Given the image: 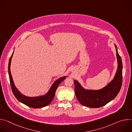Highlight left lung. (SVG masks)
<instances>
[{
	"label": "left lung",
	"instance_id": "1",
	"mask_svg": "<svg viewBox=\"0 0 132 132\" xmlns=\"http://www.w3.org/2000/svg\"><path fill=\"white\" fill-rule=\"evenodd\" d=\"M116 50L118 70L113 80L105 87L100 90H87L82 88L78 81L74 80L75 94L82 105L93 108H100L106 104L118 95L122 85L123 65L117 47Z\"/></svg>",
	"mask_w": 132,
	"mask_h": 132
}]
</instances>
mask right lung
Wrapping results in <instances>:
<instances>
[{
	"label": "right lung",
	"mask_w": 132,
	"mask_h": 132,
	"mask_svg": "<svg viewBox=\"0 0 132 132\" xmlns=\"http://www.w3.org/2000/svg\"><path fill=\"white\" fill-rule=\"evenodd\" d=\"M13 53L11 55L10 59L9 61L8 64V73H9V80L10 86L11 88L12 91L13 93L14 96L16 98V99L19 101L20 102H22V103L24 104L25 105L30 106L32 108H40L44 107L49 104L52 101L53 99L54 98L55 93L56 92V89H57L59 85L66 78V76L62 77L60 78L59 80H56L51 87L50 91L46 95L43 97H35V98H30L26 96H23V95L17 89L15 88L12 78L11 76V74L10 72V64H11V60L12 57Z\"/></svg>",
	"instance_id": "obj_1"
}]
</instances>
